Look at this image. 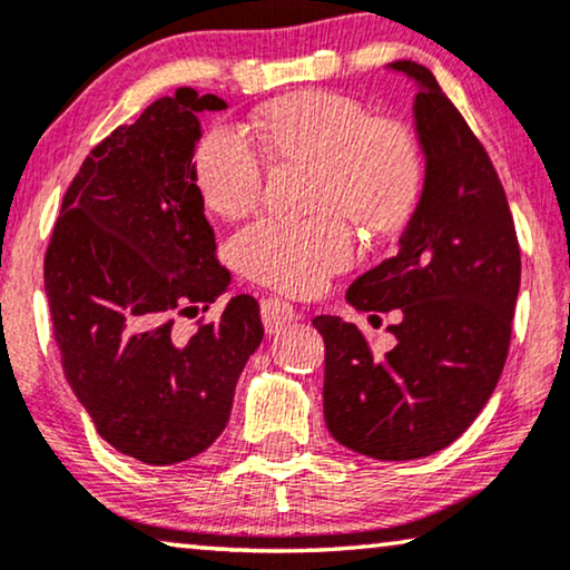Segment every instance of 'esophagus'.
<instances>
[{"label": "esophagus", "instance_id": "esophagus-1", "mask_svg": "<svg viewBox=\"0 0 570 570\" xmlns=\"http://www.w3.org/2000/svg\"><path fill=\"white\" fill-rule=\"evenodd\" d=\"M295 318H298V314H295V308L287 301L283 298L262 301V322H264V330L269 334L283 332L287 324L295 322Z\"/></svg>", "mask_w": 570, "mask_h": 570}]
</instances>
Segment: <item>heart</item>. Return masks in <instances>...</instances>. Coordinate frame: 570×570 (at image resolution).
I'll list each match as a JSON object with an SVG mask.
<instances>
[{
  "label": "heart",
  "mask_w": 570,
  "mask_h": 570,
  "mask_svg": "<svg viewBox=\"0 0 570 570\" xmlns=\"http://www.w3.org/2000/svg\"><path fill=\"white\" fill-rule=\"evenodd\" d=\"M264 142L277 158L322 166L316 207L342 209L368 230H392L415 207L423 184L420 145L396 121H373L368 106L330 90L275 100L259 116ZM197 184L207 207L244 217L267 184L262 147L236 124H215L199 142ZM238 267L256 283L293 295L316 293L355 262V238L337 213L316 220H262L233 244Z\"/></svg>",
  "instance_id": "1"
}]
</instances>
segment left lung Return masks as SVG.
<instances>
[{
	"label": "left lung",
	"instance_id": "obj_1",
	"mask_svg": "<svg viewBox=\"0 0 570 570\" xmlns=\"http://www.w3.org/2000/svg\"><path fill=\"white\" fill-rule=\"evenodd\" d=\"M417 85L412 116L423 194L400 252L355 279L357 311L400 308L396 345L371 353L355 324L316 316L324 337V420L334 441L381 462L431 456L480 415L501 379L519 298L521 252L485 147L417 61L386 65ZM373 318V316H371Z\"/></svg>",
	"mask_w": 570,
	"mask_h": 570
}]
</instances>
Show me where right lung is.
Listing matches in <instances>:
<instances>
[{
	"label": "right lung",
	"instance_id": "add662e5",
	"mask_svg": "<svg viewBox=\"0 0 570 570\" xmlns=\"http://www.w3.org/2000/svg\"><path fill=\"white\" fill-rule=\"evenodd\" d=\"M223 98L178 88L92 147L46 248L43 285L67 384L116 451L153 466L202 454L225 431L240 371L264 337L236 295L189 340L174 316L228 291L197 186L199 114Z\"/></svg>",
	"mask_w": 570,
	"mask_h": 570
}]
</instances>
